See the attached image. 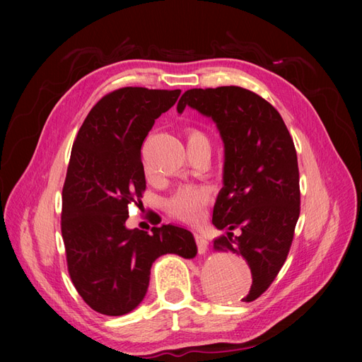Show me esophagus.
Returning a JSON list of instances; mask_svg holds the SVG:
<instances>
[{
	"mask_svg": "<svg viewBox=\"0 0 362 362\" xmlns=\"http://www.w3.org/2000/svg\"><path fill=\"white\" fill-rule=\"evenodd\" d=\"M194 240H196V246H198L199 254H205L206 246H208L206 238L201 233H194Z\"/></svg>",
	"mask_w": 362,
	"mask_h": 362,
	"instance_id": "34e87169",
	"label": "esophagus"
}]
</instances>
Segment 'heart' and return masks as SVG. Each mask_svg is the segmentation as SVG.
<instances>
[{
    "label": "heart",
    "instance_id": "obj_1",
    "mask_svg": "<svg viewBox=\"0 0 362 362\" xmlns=\"http://www.w3.org/2000/svg\"><path fill=\"white\" fill-rule=\"evenodd\" d=\"M185 139H187V146L194 145H206L210 146V139L198 128H189L185 131ZM146 175L149 170L145 169ZM211 201V192L204 185L185 184L175 190L166 199L168 213L182 222L196 223L204 218L205 208Z\"/></svg>",
    "mask_w": 362,
    "mask_h": 362
}]
</instances>
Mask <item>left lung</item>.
Listing matches in <instances>:
<instances>
[{
    "label": "left lung",
    "mask_w": 362,
    "mask_h": 362,
    "mask_svg": "<svg viewBox=\"0 0 362 362\" xmlns=\"http://www.w3.org/2000/svg\"><path fill=\"white\" fill-rule=\"evenodd\" d=\"M187 105L210 116L223 139V189L213 223L228 235L216 238L214 249L231 250L247 261L252 286L242 300L252 302L278 276L300 214L293 139L276 108L243 87L190 89L181 96L178 113ZM235 228L238 236L232 233Z\"/></svg>",
    "instance_id": "8db88e82"
}]
</instances>
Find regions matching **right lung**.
Wrapping results in <instances>:
<instances>
[{
	"instance_id": "add662e5",
	"label": "right lung",
	"mask_w": 362,
	"mask_h": 362,
	"mask_svg": "<svg viewBox=\"0 0 362 362\" xmlns=\"http://www.w3.org/2000/svg\"><path fill=\"white\" fill-rule=\"evenodd\" d=\"M181 90L122 87L103 96L74 141L62 192V237L74 287L90 308L124 315L144 300L151 266L164 254L196 255L190 231L128 229V206L146 189L141 145ZM160 223V222H158Z\"/></svg>"
}]
</instances>
